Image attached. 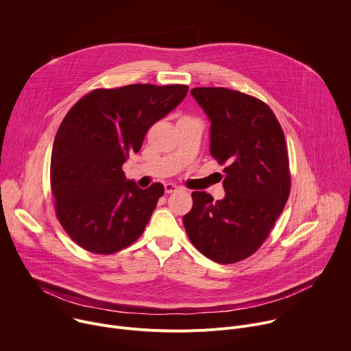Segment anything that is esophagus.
Wrapping results in <instances>:
<instances>
[{
	"label": "esophagus",
	"instance_id": "obj_1",
	"mask_svg": "<svg viewBox=\"0 0 351 351\" xmlns=\"http://www.w3.org/2000/svg\"><path fill=\"white\" fill-rule=\"evenodd\" d=\"M179 187L175 184V183H165V191L169 194V193H175L178 191Z\"/></svg>",
	"mask_w": 351,
	"mask_h": 351
}]
</instances>
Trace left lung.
I'll return each instance as SVG.
<instances>
[{
    "instance_id": "obj_1",
    "label": "left lung",
    "mask_w": 351,
    "mask_h": 351,
    "mask_svg": "<svg viewBox=\"0 0 351 351\" xmlns=\"http://www.w3.org/2000/svg\"><path fill=\"white\" fill-rule=\"evenodd\" d=\"M211 122L210 153L225 165L222 199L193 191L183 225L193 245L210 260L233 264L256 253L282 214L290 193L283 130L261 99L223 87H195Z\"/></svg>"
}]
</instances>
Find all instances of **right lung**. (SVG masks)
Segmentation results:
<instances>
[{
  "mask_svg": "<svg viewBox=\"0 0 351 351\" xmlns=\"http://www.w3.org/2000/svg\"><path fill=\"white\" fill-rule=\"evenodd\" d=\"M187 90L184 84L95 88L69 110L53 145L51 190L58 221L82 248L112 254L141 236L164 186L143 190L126 179L122 165Z\"/></svg>",
  "mask_w": 351,
  "mask_h": 351,
  "instance_id": "right-lung-1",
  "label": "right lung"
}]
</instances>
